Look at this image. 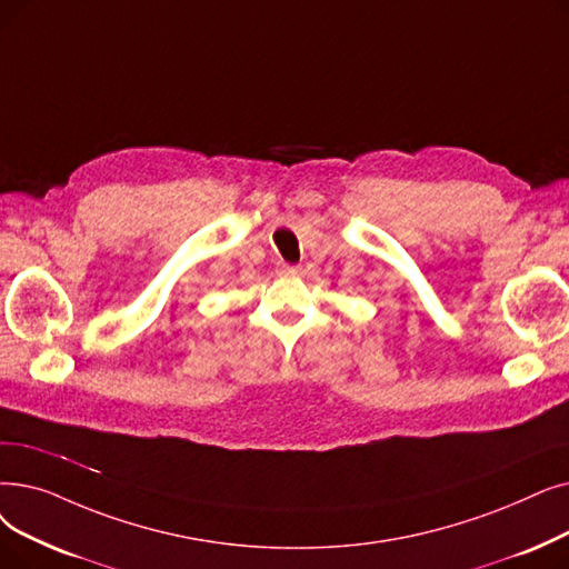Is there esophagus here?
<instances>
[{"mask_svg": "<svg viewBox=\"0 0 569 569\" xmlns=\"http://www.w3.org/2000/svg\"><path fill=\"white\" fill-rule=\"evenodd\" d=\"M279 271H281L283 277H295V274H298V271H300V267H298V264H288V262H281V264H279Z\"/></svg>", "mask_w": 569, "mask_h": 569, "instance_id": "1", "label": "esophagus"}]
</instances>
